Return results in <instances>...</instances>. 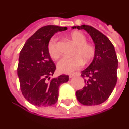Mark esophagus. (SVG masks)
<instances>
[{"instance_id":"obj_1","label":"esophagus","mask_w":129,"mask_h":129,"mask_svg":"<svg viewBox=\"0 0 129 129\" xmlns=\"http://www.w3.org/2000/svg\"><path fill=\"white\" fill-rule=\"evenodd\" d=\"M80 73H72L69 75V77H73L75 75H80Z\"/></svg>"}]
</instances>
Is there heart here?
<instances>
[{"instance_id": "b5f03b06", "label": "heart", "mask_w": 129, "mask_h": 129, "mask_svg": "<svg viewBox=\"0 0 129 129\" xmlns=\"http://www.w3.org/2000/svg\"><path fill=\"white\" fill-rule=\"evenodd\" d=\"M72 40L77 46V49L74 52L73 57H63L57 64V69L61 73H70L81 68L84 63H89L92 60L95 54L96 48L92 44L86 43V37L83 33L80 31H73L69 35ZM47 51L50 57L56 60L60 56L57 46V39L52 38L49 40L47 45Z\"/></svg>"}]
</instances>
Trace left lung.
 Wrapping results in <instances>:
<instances>
[{"mask_svg": "<svg viewBox=\"0 0 129 129\" xmlns=\"http://www.w3.org/2000/svg\"><path fill=\"white\" fill-rule=\"evenodd\" d=\"M73 28L84 29L89 33L96 48L92 63L82 71L86 85L76 91V97L82 105H99L110 97L117 83L118 60L115 47L108 37L91 26Z\"/></svg>", "mask_w": 129, "mask_h": 129, "instance_id": "left-lung-1", "label": "left lung"}]
</instances>
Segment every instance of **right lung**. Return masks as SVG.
I'll return each mask as SVG.
<instances>
[{
	"label": "right lung",
	"instance_id": "right-lung-1",
	"mask_svg": "<svg viewBox=\"0 0 129 129\" xmlns=\"http://www.w3.org/2000/svg\"><path fill=\"white\" fill-rule=\"evenodd\" d=\"M66 29L51 25L42 27L27 40L21 50L17 68L20 89L24 98L33 105H54L58 101L59 86L68 81L66 75L50 79L56 66L47 51L53 35Z\"/></svg>",
	"mask_w": 129,
	"mask_h": 129
}]
</instances>
